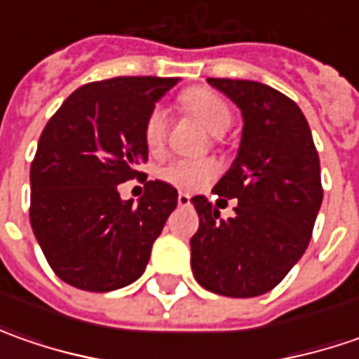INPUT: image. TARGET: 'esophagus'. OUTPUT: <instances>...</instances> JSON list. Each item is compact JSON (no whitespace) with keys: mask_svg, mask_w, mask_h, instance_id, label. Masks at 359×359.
Returning <instances> with one entry per match:
<instances>
[{"mask_svg":"<svg viewBox=\"0 0 359 359\" xmlns=\"http://www.w3.org/2000/svg\"><path fill=\"white\" fill-rule=\"evenodd\" d=\"M177 203L186 208V205L191 203V196H189V194H184V191H180V194H177Z\"/></svg>","mask_w":359,"mask_h":359,"instance_id":"1","label":"esophagus"}]
</instances>
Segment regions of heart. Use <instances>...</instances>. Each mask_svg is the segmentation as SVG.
Here are the masks:
<instances>
[{
	"instance_id": "heart-1",
	"label": "heart",
	"mask_w": 359,
	"mask_h": 359,
	"mask_svg": "<svg viewBox=\"0 0 359 359\" xmlns=\"http://www.w3.org/2000/svg\"><path fill=\"white\" fill-rule=\"evenodd\" d=\"M182 104L187 111L198 118L212 131L224 133L231 126V107L229 104L212 90L196 88L182 95ZM168 137V118L161 107H154L144 123V142L151 154L161 151ZM217 173V163L212 159H173L159 170V177L180 189H200L210 184Z\"/></svg>"
}]
</instances>
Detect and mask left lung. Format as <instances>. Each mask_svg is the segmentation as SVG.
<instances>
[{"mask_svg":"<svg viewBox=\"0 0 359 359\" xmlns=\"http://www.w3.org/2000/svg\"><path fill=\"white\" fill-rule=\"evenodd\" d=\"M208 83L243 116L238 158L214 187L238 205L224 219L205 196L191 198L200 215L189 240L191 271L219 296H262L287 276L311 240L324 198L318 149L306 116L282 91L228 77H208Z\"/></svg>","mask_w":359,"mask_h":359,"instance_id":"1","label":"left lung"}]
</instances>
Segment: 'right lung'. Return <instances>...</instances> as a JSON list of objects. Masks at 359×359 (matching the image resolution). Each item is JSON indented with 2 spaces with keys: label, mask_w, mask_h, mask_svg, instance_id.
I'll list each match as a JSON object with an SVG mask.
<instances>
[{
  "label": "right lung",
  "mask_w": 359,
  "mask_h": 359,
  "mask_svg": "<svg viewBox=\"0 0 359 359\" xmlns=\"http://www.w3.org/2000/svg\"><path fill=\"white\" fill-rule=\"evenodd\" d=\"M177 77H114L77 88L51 116L32 161L29 222L49 268L86 292H111L145 271L177 205L165 182H146L137 206L117 186L144 177L147 114ZM145 181V180H142Z\"/></svg>",
  "instance_id": "1"
}]
</instances>
